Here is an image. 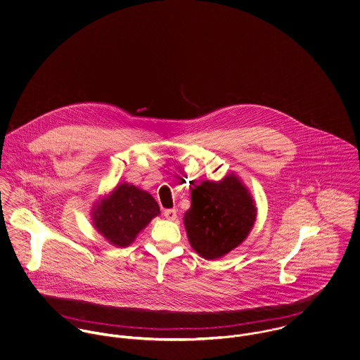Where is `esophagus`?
<instances>
[{
  "label": "esophagus",
  "instance_id": "esophagus-1",
  "mask_svg": "<svg viewBox=\"0 0 360 360\" xmlns=\"http://www.w3.org/2000/svg\"><path fill=\"white\" fill-rule=\"evenodd\" d=\"M164 216H165V218L174 221L176 218V210L175 209H167V210H164Z\"/></svg>",
  "mask_w": 360,
  "mask_h": 360
}]
</instances>
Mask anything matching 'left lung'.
I'll list each match as a JSON object with an SVG mask.
<instances>
[{"instance_id": "8db88e82", "label": "left lung", "mask_w": 360, "mask_h": 360, "mask_svg": "<svg viewBox=\"0 0 360 360\" xmlns=\"http://www.w3.org/2000/svg\"><path fill=\"white\" fill-rule=\"evenodd\" d=\"M255 219L253 199L235 175L196 186L184 217L189 242L205 259L221 257L242 243Z\"/></svg>"}]
</instances>
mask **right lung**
Instances as JSON below:
<instances>
[{
    "label": "right lung",
    "mask_w": 360,
    "mask_h": 360,
    "mask_svg": "<svg viewBox=\"0 0 360 360\" xmlns=\"http://www.w3.org/2000/svg\"><path fill=\"white\" fill-rule=\"evenodd\" d=\"M160 214V207L151 195L134 185L122 184L93 212L94 226L112 245H131L139 231Z\"/></svg>",
    "instance_id": "1"
}]
</instances>
